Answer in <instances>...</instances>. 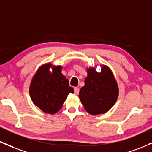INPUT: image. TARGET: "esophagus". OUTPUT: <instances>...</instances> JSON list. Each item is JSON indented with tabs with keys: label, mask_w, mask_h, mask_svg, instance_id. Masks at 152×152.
Listing matches in <instances>:
<instances>
[{
	"label": "esophagus",
	"mask_w": 152,
	"mask_h": 152,
	"mask_svg": "<svg viewBox=\"0 0 152 152\" xmlns=\"http://www.w3.org/2000/svg\"><path fill=\"white\" fill-rule=\"evenodd\" d=\"M74 93L76 94H79V89L78 87H75L74 88Z\"/></svg>",
	"instance_id": "34e87169"
}]
</instances>
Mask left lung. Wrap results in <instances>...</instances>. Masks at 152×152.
<instances>
[{
  "mask_svg": "<svg viewBox=\"0 0 152 152\" xmlns=\"http://www.w3.org/2000/svg\"><path fill=\"white\" fill-rule=\"evenodd\" d=\"M85 85L80 89L79 97L85 110L90 114H102L114 105L118 96V87L109 68L104 66L100 72L88 69Z\"/></svg>",
  "mask_w": 152,
  "mask_h": 152,
  "instance_id": "obj_1",
  "label": "left lung"
}]
</instances>
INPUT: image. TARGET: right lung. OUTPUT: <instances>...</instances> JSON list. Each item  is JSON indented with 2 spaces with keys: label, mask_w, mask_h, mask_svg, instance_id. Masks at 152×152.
I'll return each mask as SVG.
<instances>
[{
  "label": "right lung",
  "mask_w": 152,
  "mask_h": 152,
  "mask_svg": "<svg viewBox=\"0 0 152 152\" xmlns=\"http://www.w3.org/2000/svg\"><path fill=\"white\" fill-rule=\"evenodd\" d=\"M50 63L41 66L31 80L29 94L33 102L46 113L54 114L62 107L69 93L73 92L68 80L61 73V66L49 71Z\"/></svg>",
  "instance_id": "1"
}]
</instances>
